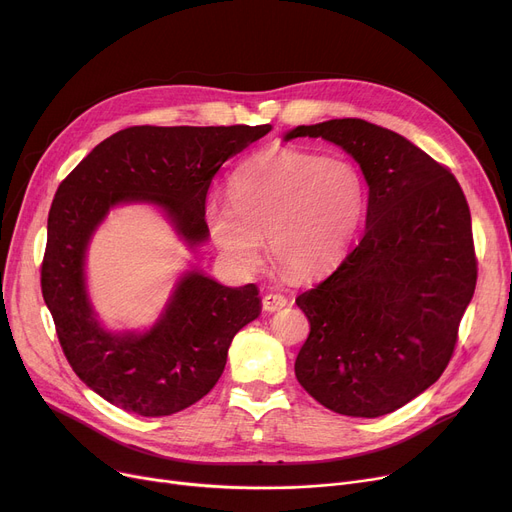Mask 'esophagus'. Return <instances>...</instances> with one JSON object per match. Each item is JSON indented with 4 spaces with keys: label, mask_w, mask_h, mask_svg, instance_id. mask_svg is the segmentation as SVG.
<instances>
[{
    "label": "esophagus",
    "mask_w": 512,
    "mask_h": 512,
    "mask_svg": "<svg viewBox=\"0 0 512 512\" xmlns=\"http://www.w3.org/2000/svg\"><path fill=\"white\" fill-rule=\"evenodd\" d=\"M286 305H288V299L284 297V294L270 292V294H265V297H263V309H265V311H270V313L280 311V309H282V307H286Z\"/></svg>",
    "instance_id": "esophagus-1"
}]
</instances>
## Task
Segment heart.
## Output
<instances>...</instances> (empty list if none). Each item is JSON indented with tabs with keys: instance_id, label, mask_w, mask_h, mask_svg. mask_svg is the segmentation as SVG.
Here are the masks:
<instances>
[{
	"instance_id": "heart-1",
	"label": "heart",
	"mask_w": 512,
	"mask_h": 512,
	"mask_svg": "<svg viewBox=\"0 0 512 512\" xmlns=\"http://www.w3.org/2000/svg\"><path fill=\"white\" fill-rule=\"evenodd\" d=\"M230 203L211 199L205 224L232 265L253 272L261 238L290 276L330 270L355 240L367 209L359 168L340 157L274 149L240 164L228 180Z\"/></svg>"
}]
</instances>
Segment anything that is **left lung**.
Here are the masks:
<instances>
[{
  "label": "left lung",
  "instance_id": "left-lung-1",
  "mask_svg": "<svg viewBox=\"0 0 512 512\" xmlns=\"http://www.w3.org/2000/svg\"><path fill=\"white\" fill-rule=\"evenodd\" d=\"M353 155L369 186L365 232L336 270L297 297L309 319L294 373L326 409L380 417L444 373L473 299L471 213L448 168L359 118L297 126Z\"/></svg>",
  "mask_w": 512,
  "mask_h": 512
}]
</instances>
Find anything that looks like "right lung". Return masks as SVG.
Returning a JSON list of instances; mask_svg holds the SVG:
<instances>
[{"label": "right lung", "instance_id": "obj_1", "mask_svg": "<svg viewBox=\"0 0 512 512\" xmlns=\"http://www.w3.org/2000/svg\"><path fill=\"white\" fill-rule=\"evenodd\" d=\"M272 130L263 126H130L101 141L62 180L47 220L41 290L74 373L112 405L143 417L195 405L226 367L232 338L261 313L255 284L228 288L186 272L145 334L107 332L85 284L89 240L112 207L153 203L188 247L207 240L213 176Z\"/></svg>", "mask_w": 512, "mask_h": 512}]
</instances>
